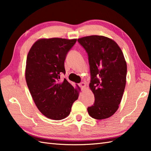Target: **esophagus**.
Instances as JSON below:
<instances>
[{"label": "esophagus", "instance_id": "1", "mask_svg": "<svg viewBox=\"0 0 151 151\" xmlns=\"http://www.w3.org/2000/svg\"><path fill=\"white\" fill-rule=\"evenodd\" d=\"M79 86H80V87H81L82 90H84V88H86V84L85 82H81V83L79 84Z\"/></svg>", "mask_w": 151, "mask_h": 151}]
</instances>
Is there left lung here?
Segmentation results:
<instances>
[{
	"label": "left lung",
	"instance_id": "obj_1",
	"mask_svg": "<svg viewBox=\"0 0 151 151\" xmlns=\"http://www.w3.org/2000/svg\"><path fill=\"white\" fill-rule=\"evenodd\" d=\"M88 53L95 102L88 108L91 117L106 119L116 113L126 83L127 64L122 50L111 38L91 35L78 39Z\"/></svg>",
	"mask_w": 151,
	"mask_h": 151
}]
</instances>
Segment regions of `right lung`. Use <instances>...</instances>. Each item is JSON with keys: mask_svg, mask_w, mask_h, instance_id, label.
Segmentation results:
<instances>
[{"mask_svg": "<svg viewBox=\"0 0 151 151\" xmlns=\"http://www.w3.org/2000/svg\"><path fill=\"white\" fill-rule=\"evenodd\" d=\"M76 38H40L29 50L27 57L25 80L38 110L48 119L60 120L69 115L73 103L78 98L80 88L67 80L64 61Z\"/></svg>", "mask_w": 151, "mask_h": 151, "instance_id": "add662e5", "label": "right lung"}]
</instances>
